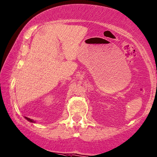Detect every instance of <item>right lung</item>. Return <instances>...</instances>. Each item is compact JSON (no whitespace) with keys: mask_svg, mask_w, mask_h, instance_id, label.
Here are the masks:
<instances>
[{"mask_svg":"<svg viewBox=\"0 0 157 157\" xmlns=\"http://www.w3.org/2000/svg\"><path fill=\"white\" fill-rule=\"evenodd\" d=\"M25 118L26 119H27L28 121H29L30 122H32V123H36L34 120H33V119H30V118H28V117H25Z\"/></svg>","mask_w":157,"mask_h":157,"instance_id":"right-lung-1","label":"right lung"}]
</instances>
